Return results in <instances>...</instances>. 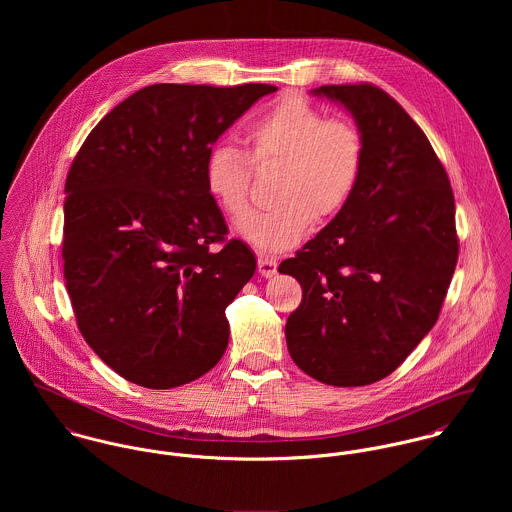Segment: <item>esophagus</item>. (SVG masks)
Returning <instances> with one entry per match:
<instances>
[{
    "label": "esophagus",
    "instance_id": "esophagus-1",
    "mask_svg": "<svg viewBox=\"0 0 512 512\" xmlns=\"http://www.w3.org/2000/svg\"><path fill=\"white\" fill-rule=\"evenodd\" d=\"M258 272L264 276V278H272V276H276V272H278V262L274 260V258H270V256H258Z\"/></svg>",
    "mask_w": 512,
    "mask_h": 512
}]
</instances>
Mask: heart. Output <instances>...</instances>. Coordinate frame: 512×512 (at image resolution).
I'll return each instance as SVG.
<instances>
[{
    "mask_svg": "<svg viewBox=\"0 0 512 512\" xmlns=\"http://www.w3.org/2000/svg\"><path fill=\"white\" fill-rule=\"evenodd\" d=\"M236 147L215 146L205 161V185L220 211L240 222L250 213L254 167L280 165L276 207L256 213L240 234L264 252L293 246L315 219L337 217L357 193L365 169V140L357 126L327 116L301 96H284L254 118Z\"/></svg>",
    "mask_w": 512,
    "mask_h": 512,
    "instance_id": "heart-1",
    "label": "heart"
}]
</instances>
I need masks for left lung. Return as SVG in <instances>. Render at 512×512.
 <instances>
[{
    "mask_svg": "<svg viewBox=\"0 0 512 512\" xmlns=\"http://www.w3.org/2000/svg\"><path fill=\"white\" fill-rule=\"evenodd\" d=\"M343 104L365 140L349 205L280 264L303 297L286 323L293 363L331 386H366L430 333L457 264L455 201L420 126L382 88L311 90Z\"/></svg>",
    "mask_w": 512,
    "mask_h": 512,
    "instance_id": "obj_1",
    "label": "left lung"
}]
</instances>
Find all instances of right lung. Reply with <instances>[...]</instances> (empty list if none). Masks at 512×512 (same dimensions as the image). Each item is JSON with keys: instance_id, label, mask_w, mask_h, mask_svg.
Wrapping results in <instances>:
<instances>
[{"instance_id": "right-lung-1", "label": "right lung", "mask_w": 512, "mask_h": 512, "mask_svg": "<svg viewBox=\"0 0 512 512\" xmlns=\"http://www.w3.org/2000/svg\"><path fill=\"white\" fill-rule=\"evenodd\" d=\"M272 84H151L88 134L65 183L76 325L126 380H197L228 345L226 307L256 272L205 185L211 146ZM223 244L213 251L211 243Z\"/></svg>"}]
</instances>
